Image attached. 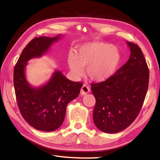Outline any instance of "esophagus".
Returning a JSON list of instances; mask_svg holds the SVG:
<instances>
[{
	"mask_svg": "<svg viewBox=\"0 0 160 160\" xmlns=\"http://www.w3.org/2000/svg\"><path fill=\"white\" fill-rule=\"evenodd\" d=\"M90 89L88 85H83L82 87V88H81L80 94H82V95H85V94L90 92Z\"/></svg>",
	"mask_w": 160,
	"mask_h": 160,
	"instance_id": "esophagus-1",
	"label": "esophagus"
}]
</instances>
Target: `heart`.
<instances>
[{
	"instance_id": "1",
	"label": "heart",
	"mask_w": 160,
	"mask_h": 160,
	"mask_svg": "<svg viewBox=\"0 0 160 160\" xmlns=\"http://www.w3.org/2000/svg\"><path fill=\"white\" fill-rule=\"evenodd\" d=\"M121 61L117 48L108 43L93 42L80 46L75 53H71L68 62L70 69L76 77L83 75L86 68L88 76L92 80L102 82L112 77Z\"/></svg>"
}]
</instances>
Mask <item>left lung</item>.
<instances>
[{"label": "left lung", "mask_w": 160, "mask_h": 160, "mask_svg": "<svg viewBox=\"0 0 160 160\" xmlns=\"http://www.w3.org/2000/svg\"><path fill=\"white\" fill-rule=\"evenodd\" d=\"M131 55L112 77L91 84L96 99L93 120L97 128L115 133L131 125L138 116L148 89L149 69L140 48L127 42Z\"/></svg>", "instance_id": "1"}]
</instances>
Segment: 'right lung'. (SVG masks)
Segmentation results:
<instances>
[{"instance_id": "add662e5", "label": "right lung", "mask_w": 160, "mask_h": 160, "mask_svg": "<svg viewBox=\"0 0 160 160\" xmlns=\"http://www.w3.org/2000/svg\"><path fill=\"white\" fill-rule=\"evenodd\" d=\"M61 37L34 38L23 49L14 68L13 82L21 115L29 125L42 131H53L62 125L68 104L78 97L82 86V82L67 79L59 70L39 88L32 87L26 79L28 61L42 56Z\"/></svg>"}]
</instances>
